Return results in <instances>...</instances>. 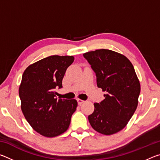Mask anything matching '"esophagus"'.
<instances>
[{
    "instance_id": "obj_1",
    "label": "esophagus",
    "mask_w": 160,
    "mask_h": 160,
    "mask_svg": "<svg viewBox=\"0 0 160 160\" xmlns=\"http://www.w3.org/2000/svg\"><path fill=\"white\" fill-rule=\"evenodd\" d=\"M77 101H78V104H79V105H81V104H82V103L85 102V101H84V100H82V99H78Z\"/></svg>"
}]
</instances>
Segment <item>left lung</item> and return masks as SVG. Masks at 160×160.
I'll list each match as a JSON object with an SVG mask.
<instances>
[{
	"label": "left lung",
	"instance_id": "1",
	"mask_svg": "<svg viewBox=\"0 0 160 160\" xmlns=\"http://www.w3.org/2000/svg\"><path fill=\"white\" fill-rule=\"evenodd\" d=\"M83 56L96 73L97 87L107 92L103 101L94 104L89 122L99 133L114 134L125 128L138 104L140 84L134 67L125 56L109 49Z\"/></svg>",
	"mask_w": 160,
	"mask_h": 160
}]
</instances>
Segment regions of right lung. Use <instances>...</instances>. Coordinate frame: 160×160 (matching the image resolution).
I'll use <instances>...</instances> for the list:
<instances>
[{"mask_svg":"<svg viewBox=\"0 0 160 160\" xmlns=\"http://www.w3.org/2000/svg\"><path fill=\"white\" fill-rule=\"evenodd\" d=\"M74 61L72 56H50L25 69L19 88L21 109L32 128L53 138L68 128L76 108L75 99H57L65 72Z\"/></svg>","mask_w":160,"mask_h":160,"instance_id":"obj_1","label":"right lung"}]
</instances>
